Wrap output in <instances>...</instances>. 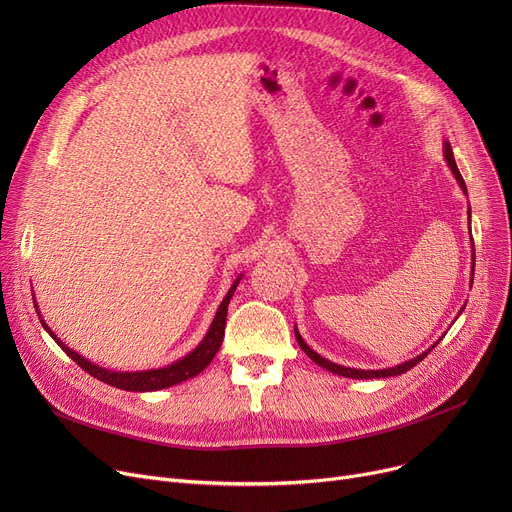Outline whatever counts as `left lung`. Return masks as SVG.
<instances>
[{"mask_svg":"<svg viewBox=\"0 0 512 512\" xmlns=\"http://www.w3.org/2000/svg\"><path fill=\"white\" fill-rule=\"evenodd\" d=\"M444 157H446V164L450 166V170H452V174H454V178H456V182L461 184V188H463V193H467V186H465V180H463V176H461V172H459V168H456V161H454V155H452V147H450V143L446 141L444 143ZM469 215H471V211H469ZM473 267H475V253H473ZM471 284H473V278H471ZM465 309V307H463ZM463 313V311H461ZM294 336H297V342H299V346L303 348L305 351V355L311 359V361H315L319 367H324V369H328V371H332V373H336V375H342V378H353V380H373V378H390V375H400V373H407L411 367H415L419 361H423L429 353L434 351L436 348V344L429 348V351H425V353H421V355H417L415 359H411V361H405V363H400V365H394V367H388V369H351V367H344V365H336V363H332V361H328V359H324L321 355H317L313 348H309L307 346V342L301 338V334H299V330L294 328Z\"/></svg>","mask_w":512,"mask_h":512,"instance_id":"8db88e82","label":"left lung"}]
</instances>
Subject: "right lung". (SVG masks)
Wrapping results in <instances>:
<instances>
[{
    "label": "right lung",
    "instance_id": "right-lung-1",
    "mask_svg": "<svg viewBox=\"0 0 512 512\" xmlns=\"http://www.w3.org/2000/svg\"><path fill=\"white\" fill-rule=\"evenodd\" d=\"M242 276H238L234 280V284L230 286L228 294L224 297V301L220 303L218 307V313H215L211 326L205 334V338L201 340V344L195 348V351L188 353L186 357L178 359L176 363L168 365V367H159V369H149V371H112V369H103L91 361H87L85 357H80L78 353H74L72 348H68L56 334L51 332V328L45 324V319H41L39 315V307L35 305L37 309V315L41 319V326L47 330V334L58 342V346L62 348V351L80 367L85 369L89 375H93V378H97L99 382L103 384H110L114 388H120V390H128V392H151V390H161V388H170L174 384H180L184 380H191L195 378V375H199L215 357V353L220 351L222 346V340H224V332H226V315H228V305H230V299L232 294L238 286ZM35 301V299H33Z\"/></svg>",
    "mask_w": 512,
    "mask_h": 512
}]
</instances>
